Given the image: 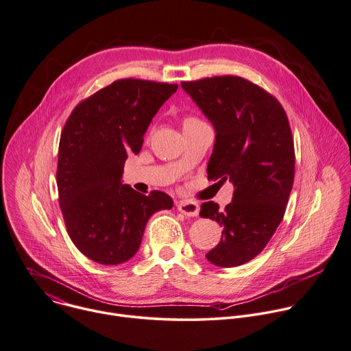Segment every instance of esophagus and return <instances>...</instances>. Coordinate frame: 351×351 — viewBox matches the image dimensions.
Wrapping results in <instances>:
<instances>
[{"label": "esophagus", "mask_w": 351, "mask_h": 351, "mask_svg": "<svg viewBox=\"0 0 351 351\" xmlns=\"http://www.w3.org/2000/svg\"><path fill=\"white\" fill-rule=\"evenodd\" d=\"M178 209L184 216L194 217L199 212V205L197 202H194V201H190V199H182V201L178 202Z\"/></svg>", "instance_id": "34e87169"}]
</instances>
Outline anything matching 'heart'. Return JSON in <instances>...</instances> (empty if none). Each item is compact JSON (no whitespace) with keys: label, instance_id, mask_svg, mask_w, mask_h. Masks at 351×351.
Returning <instances> with one entry per match:
<instances>
[{"label":"heart","instance_id":"1","mask_svg":"<svg viewBox=\"0 0 351 351\" xmlns=\"http://www.w3.org/2000/svg\"><path fill=\"white\" fill-rule=\"evenodd\" d=\"M195 121H199V120H197L195 117H191V115H189V117H184V120H183V125H186V124H191V123H195Z\"/></svg>","mask_w":351,"mask_h":351}]
</instances>
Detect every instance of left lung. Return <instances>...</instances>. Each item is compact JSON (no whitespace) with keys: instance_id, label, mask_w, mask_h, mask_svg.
I'll return each mask as SVG.
<instances>
[{"instance_id":"1","label":"left lung","mask_w":351,"mask_h":351,"mask_svg":"<svg viewBox=\"0 0 351 351\" xmlns=\"http://www.w3.org/2000/svg\"><path fill=\"white\" fill-rule=\"evenodd\" d=\"M182 88L216 132L208 179L234 186L224 210L213 201L201 205L199 216L221 227L206 259L219 267L241 266L265 250L287 209L295 178L287 112L273 95L237 75L183 81Z\"/></svg>"}]
</instances>
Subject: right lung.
Returning <instances> with one entry per match:
<instances>
[{"label": "right lung", "instance_id": "obj_1", "mask_svg": "<svg viewBox=\"0 0 351 351\" xmlns=\"http://www.w3.org/2000/svg\"><path fill=\"white\" fill-rule=\"evenodd\" d=\"M178 84L124 78L81 100L59 142L56 183L69 236L100 265H120L139 250L146 223L172 198L121 183L128 154H139L153 117Z\"/></svg>", "mask_w": 351, "mask_h": 351}]
</instances>
